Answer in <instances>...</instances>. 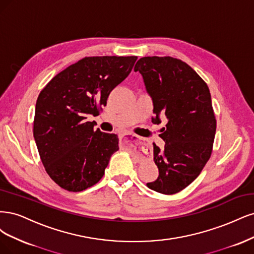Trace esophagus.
<instances>
[{
    "instance_id": "obj_1",
    "label": "esophagus",
    "mask_w": 254,
    "mask_h": 254,
    "mask_svg": "<svg viewBox=\"0 0 254 254\" xmlns=\"http://www.w3.org/2000/svg\"><path fill=\"white\" fill-rule=\"evenodd\" d=\"M126 136H132V137H135V135H133L132 133H125V134H122V135H121V138H125Z\"/></svg>"
}]
</instances>
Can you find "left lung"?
I'll return each instance as SVG.
<instances>
[{
  "mask_svg": "<svg viewBox=\"0 0 254 254\" xmlns=\"http://www.w3.org/2000/svg\"><path fill=\"white\" fill-rule=\"evenodd\" d=\"M134 70L152 97V121H168L159 135L165 149L153 143L159 176L146 186L161 194L178 193L200 174L213 149L216 119L209 87L186 62L169 56L143 57Z\"/></svg>",
  "mask_w": 254,
  "mask_h": 254,
  "instance_id": "8db88e82",
  "label": "left lung"
}]
</instances>
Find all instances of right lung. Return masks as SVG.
Returning <instances> with one entry per match:
<instances>
[{"mask_svg":"<svg viewBox=\"0 0 254 254\" xmlns=\"http://www.w3.org/2000/svg\"><path fill=\"white\" fill-rule=\"evenodd\" d=\"M136 56L85 57L55 76L36 103L34 137L47 174L62 189L80 192L96 185L118 136L94 129L110 93L132 70Z\"/></svg>","mask_w":254,"mask_h":254,"instance_id":"1","label":"right lung"}]
</instances>
